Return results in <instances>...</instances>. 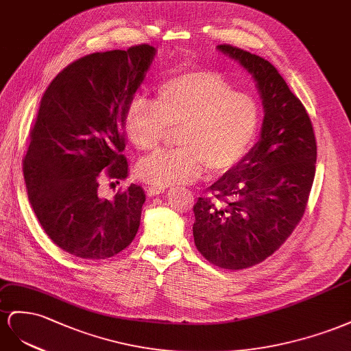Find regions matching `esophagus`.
I'll return each instance as SVG.
<instances>
[{
	"instance_id": "1",
	"label": "esophagus",
	"mask_w": 351,
	"mask_h": 351,
	"mask_svg": "<svg viewBox=\"0 0 351 351\" xmlns=\"http://www.w3.org/2000/svg\"><path fill=\"white\" fill-rule=\"evenodd\" d=\"M166 191V188H158V186H148L147 188V195L148 197H154Z\"/></svg>"
}]
</instances>
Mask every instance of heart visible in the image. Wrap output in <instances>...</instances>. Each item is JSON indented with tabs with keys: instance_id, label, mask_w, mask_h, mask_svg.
I'll return each instance as SVG.
<instances>
[{
	"instance_id": "obj_1",
	"label": "heart",
	"mask_w": 351,
	"mask_h": 351,
	"mask_svg": "<svg viewBox=\"0 0 351 351\" xmlns=\"http://www.w3.org/2000/svg\"><path fill=\"white\" fill-rule=\"evenodd\" d=\"M260 123L256 98L232 89L226 77L210 70H185L158 85L154 101L135 97L123 128L141 153L156 149L178 129L173 152L156 153L138 163L136 176L152 186L193 182L208 169L223 173L241 162Z\"/></svg>"
}]
</instances>
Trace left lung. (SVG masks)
<instances>
[{"label":"left lung","instance_id":"left-lung-1","mask_svg":"<svg viewBox=\"0 0 351 351\" xmlns=\"http://www.w3.org/2000/svg\"><path fill=\"white\" fill-rule=\"evenodd\" d=\"M220 53L254 79L265 110L258 141L194 206V241L208 262L245 269L281 247L303 217L316 169V138L302 101L267 60L232 45Z\"/></svg>","mask_w":351,"mask_h":351}]
</instances>
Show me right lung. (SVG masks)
I'll return each instance as SVG.
<instances>
[{
  "instance_id": "1",
  "label": "right lung",
  "mask_w": 351,
  "mask_h": 351,
  "mask_svg": "<svg viewBox=\"0 0 351 351\" xmlns=\"http://www.w3.org/2000/svg\"><path fill=\"white\" fill-rule=\"evenodd\" d=\"M156 48L94 53L63 69L48 85L31 132L23 173L29 202L53 243L88 260L113 257L135 238L145 194L129 185L99 194L103 175L123 181V120Z\"/></svg>"
}]
</instances>
